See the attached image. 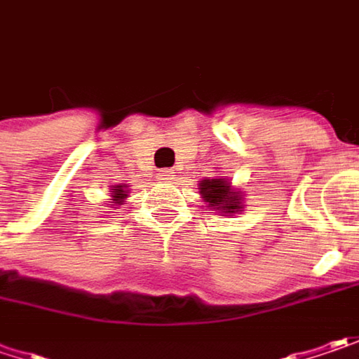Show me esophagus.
<instances>
[{
  "label": "esophagus",
  "instance_id": "1",
  "mask_svg": "<svg viewBox=\"0 0 359 359\" xmlns=\"http://www.w3.org/2000/svg\"><path fill=\"white\" fill-rule=\"evenodd\" d=\"M171 173H173L171 170H161L159 173H157V180H163V182H168V180H171Z\"/></svg>",
  "mask_w": 359,
  "mask_h": 359
}]
</instances>
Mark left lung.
<instances>
[{"mask_svg": "<svg viewBox=\"0 0 359 359\" xmlns=\"http://www.w3.org/2000/svg\"><path fill=\"white\" fill-rule=\"evenodd\" d=\"M200 194L204 196L208 206H216V210H226L228 214H234L241 210V198L236 191H232L224 180H204L200 184Z\"/></svg>", "mask_w": 359, "mask_h": 359, "instance_id": "obj_1", "label": "left lung"}]
</instances>
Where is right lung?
Returning a JSON list of instances; mask_svg holds the SVG:
<instances>
[{
	"mask_svg": "<svg viewBox=\"0 0 359 359\" xmlns=\"http://www.w3.org/2000/svg\"><path fill=\"white\" fill-rule=\"evenodd\" d=\"M113 198H115V204H121V202H123V198H127V191H125V188H123V186H117L115 191H113Z\"/></svg>",
	"mask_w": 359,
	"mask_h": 359,
	"instance_id": "1",
	"label": "right lung"
}]
</instances>
